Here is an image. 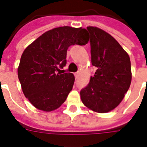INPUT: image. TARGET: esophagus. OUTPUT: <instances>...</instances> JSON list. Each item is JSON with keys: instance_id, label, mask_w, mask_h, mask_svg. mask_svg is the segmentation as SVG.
I'll use <instances>...</instances> for the list:
<instances>
[{"instance_id": "1", "label": "esophagus", "mask_w": 147, "mask_h": 147, "mask_svg": "<svg viewBox=\"0 0 147 147\" xmlns=\"http://www.w3.org/2000/svg\"><path fill=\"white\" fill-rule=\"evenodd\" d=\"M79 74H80V72L79 71H77V72H76L75 73V77H76V78H77L79 76Z\"/></svg>"}]
</instances>
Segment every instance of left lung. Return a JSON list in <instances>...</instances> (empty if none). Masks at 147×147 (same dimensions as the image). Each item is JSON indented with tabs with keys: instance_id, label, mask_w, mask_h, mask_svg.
I'll return each instance as SVG.
<instances>
[{
	"instance_id": "left-lung-1",
	"label": "left lung",
	"mask_w": 147,
	"mask_h": 147,
	"mask_svg": "<svg viewBox=\"0 0 147 147\" xmlns=\"http://www.w3.org/2000/svg\"><path fill=\"white\" fill-rule=\"evenodd\" d=\"M90 34L92 65L97 68L80 91L81 99L92 110L104 113L115 109L130 86V59L118 41L102 29L87 27Z\"/></svg>"
}]
</instances>
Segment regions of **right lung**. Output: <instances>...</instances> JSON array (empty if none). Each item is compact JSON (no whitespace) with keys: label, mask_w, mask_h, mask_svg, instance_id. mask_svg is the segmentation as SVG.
Wrapping results in <instances>:
<instances>
[{"label":"right lung","mask_w":147,"mask_h":147,"mask_svg":"<svg viewBox=\"0 0 147 147\" xmlns=\"http://www.w3.org/2000/svg\"><path fill=\"white\" fill-rule=\"evenodd\" d=\"M88 41L86 29L65 26L46 31L27 47L18 75L24 96L35 108L50 112L65 101L75 82L72 73L60 72L67 63V50Z\"/></svg>","instance_id":"obj_1"}]
</instances>
